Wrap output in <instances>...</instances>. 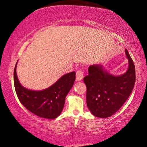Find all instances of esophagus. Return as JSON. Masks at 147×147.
Wrapping results in <instances>:
<instances>
[{
	"mask_svg": "<svg viewBox=\"0 0 147 147\" xmlns=\"http://www.w3.org/2000/svg\"><path fill=\"white\" fill-rule=\"evenodd\" d=\"M83 78V71L79 70L76 72V79L77 81H80Z\"/></svg>",
	"mask_w": 147,
	"mask_h": 147,
	"instance_id": "1",
	"label": "esophagus"
}]
</instances>
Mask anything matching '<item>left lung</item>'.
<instances>
[{
	"label": "left lung",
	"mask_w": 147,
	"mask_h": 147,
	"mask_svg": "<svg viewBox=\"0 0 147 147\" xmlns=\"http://www.w3.org/2000/svg\"><path fill=\"white\" fill-rule=\"evenodd\" d=\"M128 69L125 73L114 76L104 70L102 65L89 67L84 78L87 87V106L94 116L107 118L116 113L130 96L136 82L135 65L128 51Z\"/></svg>",
	"instance_id": "1"
}]
</instances>
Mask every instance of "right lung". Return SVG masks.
Wrapping results in <instances>:
<instances>
[{
    "mask_svg": "<svg viewBox=\"0 0 147 147\" xmlns=\"http://www.w3.org/2000/svg\"><path fill=\"white\" fill-rule=\"evenodd\" d=\"M14 69V86L21 103L30 112L40 117L54 119L60 115L67 94L75 80L74 71L64 74L53 86L41 91H34L24 88L20 84Z\"/></svg>",
    "mask_w": 147,
    "mask_h": 147,
    "instance_id": "1",
    "label": "right lung"
}]
</instances>
